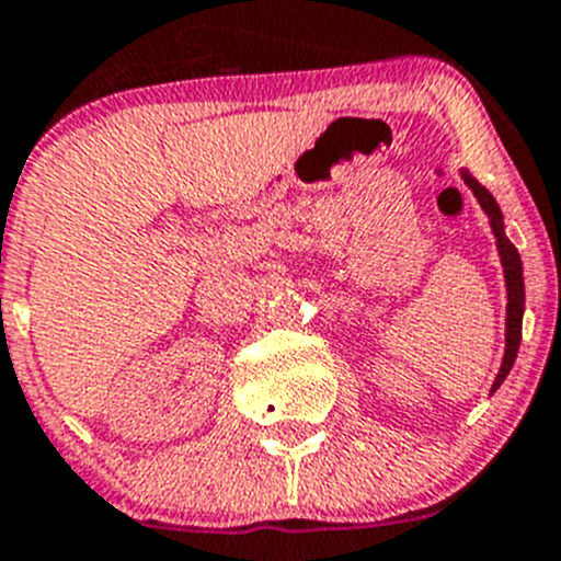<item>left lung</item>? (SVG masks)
<instances>
[{"label":"left lung","mask_w":561,"mask_h":561,"mask_svg":"<svg viewBox=\"0 0 561 561\" xmlns=\"http://www.w3.org/2000/svg\"><path fill=\"white\" fill-rule=\"evenodd\" d=\"M462 180H466V186L474 192V197L480 199L483 211L489 214L491 231H494L496 237V251H500V262H503V271H505V287H508V310H505V313H508L505 316V358L500 373H496L494 387H491V392H494V389L505 381V375L511 373V367H514L516 350H519V341H523V310H525L523 260H519L514 242L505 237L503 211H500V206H496V199L491 197L489 188H485L483 183H477L469 172H462Z\"/></svg>","instance_id":"1"}]
</instances>
